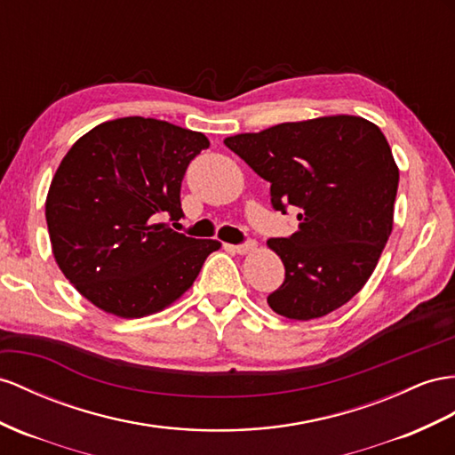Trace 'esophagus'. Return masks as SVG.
<instances>
[{"label":"esophagus","mask_w":455,"mask_h":455,"mask_svg":"<svg viewBox=\"0 0 455 455\" xmlns=\"http://www.w3.org/2000/svg\"><path fill=\"white\" fill-rule=\"evenodd\" d=\"M255 248H258V243H255V240H248V242H243V243H238V246H227V250H230V251H235V253H240V255H243V253H250V251H253Z\"/></svg>","instance_id":"34e87169"}]
</instances>
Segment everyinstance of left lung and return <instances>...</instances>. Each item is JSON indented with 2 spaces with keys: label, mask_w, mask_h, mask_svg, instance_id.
I'll return each mask as SVG.
<instances>
[{
  "label": "left lung",
  "mask_w": 455,
  "mask_h": 455,
  "mask_svg": "<svg viewBox=\"0 0 455 455\" xmlns=\"http://www.w3.org/2000/svg\"><path fill=\"white\" fill-rule=\"evenodd\" d=\"M225 146L271 182L276 212L299 209L292 236L267 240L286 269L267 304L294 321L347 304L375 271L394 225L400 171L380 128L331 115L228 136Z\"/></svg>",
  "instance_id": "obj_1"
}]
</instances>
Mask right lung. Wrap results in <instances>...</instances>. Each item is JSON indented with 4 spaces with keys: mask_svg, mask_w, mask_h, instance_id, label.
Listing matches in <instances>:
<instances>
[{
    "mask_svg": "<svg viewBox=\"0 0 455 455\" xmlns=\"http://www.w3.org/2000/svg\"><path fill=\"white\" fill-rule=\"evenodd\" d=\"M209 148L202 132L144 116L101 123L67 151L45 200L53 258L80 294L123 319L177 301L200 275L217 240L174 232L180 184Z\"/></svg>",
    "mask_w": 455,
    "mask_h": 455,
    "instance_id": "obj_1",
    "label": "right lung"
}]
</instances>
